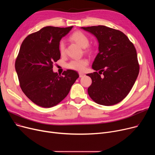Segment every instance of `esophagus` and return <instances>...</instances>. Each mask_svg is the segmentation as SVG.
I'll return each instance as SVG.
<instances>
[{
  "label": "esophagus",
  "instance_id": "obj_1",
  "mask_svg": "<svg viewBox=\"0 0 155 155\" xmlns=\"http://www.w3.org/2000/svg\"><path fill=\"white\" fill-rule=\"evenodd\" d=\"M84 75H85L84 73H81V72H80V73H79V77H84Z\"/></svg>",
  "mask_w": 155,
  "mask_h": 155
}]
</instances>
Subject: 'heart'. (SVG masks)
Returning <instances> with one entry per match:
<instances>
[{"instance_id": "obj_1", "label": "heart", "mask_w": 155, "mask_h": 155, "mask_svg": "<svg viewBox=\"0 0 155 155\" xmlns=\"http://www.w3.org/2000/svg\"><path fill=\"white\" fill-rule=\"evenodd\" d=\"M70 39L78 44L82 48H85V51L88 53L92 51L91 48L87 46L89 43V40L87 36L80 31H75L70 36ZM59 51L61 56H64L66 53V44L63 40H61L58 45ZM88 64V61L85 58L82 59H74L71 60L68 64L67 67L70 69L76 70L78 71H83L85 70L87 65Z\"/></svg>"}]
</instances>
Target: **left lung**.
<instances>
[{"label":"left lung","mask_w":155,"mask_h":155,"mask_svg":"<svg viewBox=\"0 0 155 155\" xmlns=\"http://www.w3.org/2000/svg\"><path fill=\"white\" fill-rule=\"evenodd\" d=\"M82 28L94 35L99 43V52L92 64L96 71L87 74L92 81L88 94L97 104H118L131 91L139 74L136 48L120 31L105 26Z\"/></svg>","instance_id":"8db88e82"}]
</instances>
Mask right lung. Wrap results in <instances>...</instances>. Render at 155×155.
<instances>
[{"instance_id":"right-lung-1","label":"right lung","mask_w":155,"mask_h":155,"mask_svg":"<svg viewBox=\"0 0 155 155\" xmlns=\"http://www.w3.org/2000/svg\"><path fill=\"white\" fill-rule=\"evenodd\" d=\"M73 26H46L28 35L22 41L15 62L22 92L40 107L50 108L61 102L79 77L77 71H64L62 75L53 71L60 58L59 43Z\"/></svg>"}]
</instances>
